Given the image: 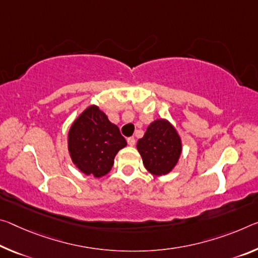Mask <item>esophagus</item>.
<instances>
[{"mask_svg":"<svg viewBox=\"0 0 258 258\" xmlns=\"http://www.w3.org/2000/svg\"><path fill=\"white\" fill-rule=\"evenodd\" d=\"M127 144H128V146L133 147L134 145H136V139H134L133 137H132V138H128V139H127Z\"/></svg>","mask_w":258,"mask_h":258,"instance_id":"obj_1","label":"esophagus"}]
</instances>
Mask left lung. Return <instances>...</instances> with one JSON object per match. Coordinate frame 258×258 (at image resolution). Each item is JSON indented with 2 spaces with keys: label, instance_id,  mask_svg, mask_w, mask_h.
Segmentation results:
<instances>
[{
  "label": "left lung",
  "instance_id": "8db88e82",
  "mask_svg": "<svg viewBox=\"0 0 258 258\" xmlns=\"http://www.w3.org/2000/svg\"><path fill=\"white\" fill-rule=\"evenodd\" d=\"M137 149L148 172L165 175L178 164L182 151L181 138L167 119L151 121L145 136L139 139Z\"/></svg>",
  "mask_w": 258,
  "mask_h": 258
}]
</instances>
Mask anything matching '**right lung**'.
<instances>
[{
  "instance_id": "add662e5",
  "label": "right lung",
  "mask_w": 258,
  "mask_h": 258,
  "mask_svg": "<svg viewBox=\"0 0 258 258\" xmlns=\"http://www.w3.org/2000/svg\"><path fill=\"white\" fill-rule=\"evenodd\" d=\"M127 146L117 125L95 104L86 108L68 133L71 161L86 175L101 178L110 172L118 151Z\"/></svg>"
}]
</instances>
